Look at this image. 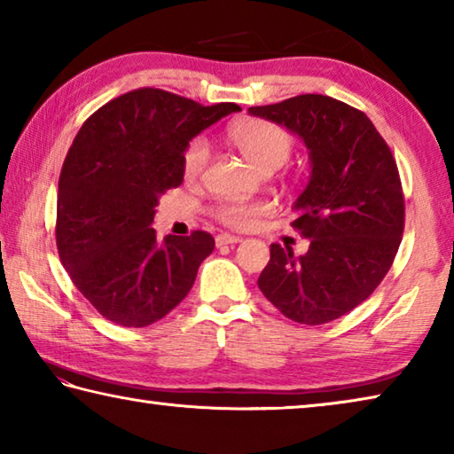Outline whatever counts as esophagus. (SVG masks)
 <instances>
[{
	"label": "esophagus",
	"instance_id": "obj_1",
	"mask_svg": "<svg viewBox=\"0 0 454 454\" xmlns=\"http://www.w3.org/2000/svg\"><path fill=\"white\" fill-rule=\"evenodd\" d=\"M238 242H242L240 236H232V234H218L216 236V246H234Z\"/></svg>",
	"mask_w": 454,
	"mask_h": 454
}]
</instances>
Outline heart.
Masks as SVG:
<instances>
[{
    "label": "heart",
    "instance_id": "heart-1",
    "mask_svg": "<svg viewBox=\"0 0 454 454\" xmlns=\"http://www.w3.org/2000/svg\"><path fill=\"white\" fill-rule=\"evenodd\" d=\"M228 137L238 152L258 168L260 172H274L282 164L288 162L294 150V137L282 126L268 120L248 118L234 121L228 128ZM210 160V145L204 137L190 140L182 153L184 178L194 182L204 174ZM270 212V204L264 200H224L212 208V216L220 224L232 230H250L258 224V220Z\"/></svg>",
    "mask_w": 454,
    "mask_h": 454
}]
</instances>
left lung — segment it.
Returning a JSON list of instances; mask_svg holds the SVG:
<instances>
[{
    "mask_svg": "<svg viewBox=\"0 0 454 454\" xmlns=\"http://www.w3.org/2000/svg\"><path fill=\"white\" fill-rule=\"evenodd\" d=\"M248 112L301 136L312 166L290 222L309 252L272 244L258 288L286 318L326 325L364 302L395 262L404 230L396 160L366 114L340 99L302 94Z\"/></svg>",
    "mask_w": 454,
    "mask_h": 454,
    "instance_id": "left-lung-1",
    "label": "left lung"
}]
</instances>
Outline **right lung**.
Segmentation results:
<instances>
[{"instance_id":"add662e5","label":"right lung","mask_w":454,"mask_h":454,"mask_svg":"<svg viewBox=\"0 0 454 454\" xmlns=\"http://www.w3.org/2000/svg\"><path fill=\"white\" fill-rule=\"evenodd\" d=\"M238 110L137 88L82 124L59 174L56 246L75 288L104 318L142 328L186 298L214 238L194 230L158 244L150 224L158 198L184 180L188 142Z\"/></svg>"}]
</instances>
